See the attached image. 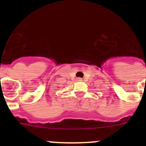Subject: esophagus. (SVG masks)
<instances>
[{"mask_svg":"<svg viewBox=\"0 0 146 146\" xmlns=\"http://www.w3.org/2000/svg\"><path fill=\"white\" fill-rule=\"evenodd\" d=\"M77 81H82V79H81V78H77Z\"/></svg>","mask_w":146,"mask_h":146,"instance_id":"34e87169","label":"esophagus"}]
</instances>
